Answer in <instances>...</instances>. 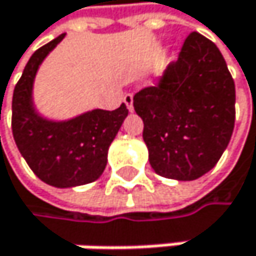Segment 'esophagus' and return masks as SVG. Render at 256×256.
<instances>
[{"label": "esophagus", "instance_id": "1", "mask_svg": "<svg viewBox=\"0 0 256 256\" xmlns=\"http://www.w3.org/2000/svg\"><path fill=\"white\" fill-rule=\"evenodd\" d=\"M124 102H126V106H127V109H129V110L132 112V110H134V95H132V94L124 95Z\"/></svg>", "mask_w": 256, "mask_h": 256}]
</instances>
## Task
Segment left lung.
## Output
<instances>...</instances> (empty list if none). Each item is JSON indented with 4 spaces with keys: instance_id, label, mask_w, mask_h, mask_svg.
Returning a JSON list of instances; mask_svg holds the SVG:
<instances>
[{
    "instance_id": "obj_1",
    "label": "left lung",
    "mask_w": 256,
    "mask_h": 256,
    "mask_svg": "<svg viewBox=\"0 0 256 256\" xmlns=\"http://www.w3.org/2000/svg\"><path fill=\"white\" fill-rule=\"evenodd\" d=\"M152 169L192 181L214 169L235 124V82L220 48L198 32L186 38L158 86L134 96Z\"/></svg>"
}]
</instances>
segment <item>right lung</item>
Listing matches in <instances>:
<instances>
[{
    "instance_id": "1",
    "label": "right lung",
    "mask_w": 256,
    "mask_h": 256,
    "mask_svg": "<svg viewBox=\"0 0 256 256\" xmlns=\"http://www.w3.org/2000/svg\"><path fill=\"white\" fill-rule=\"evenodd\" d=\"M64 36L60 35L30 56L12 100V132L18 150L41 181L60 189L89 184L102 175L109 146L129 114L124 102L115 110L94 109L62 121L48 120L36 110V72Z\"/></svg>"
}]
</instances>
